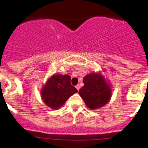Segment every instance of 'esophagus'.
<instances>
[{
	"mask_svg": "<svg viewBox=\"0 0 148 148\" xmlns=\"http://www.w3.org/2000/svg\"><path fill=\"white\" fill-rule=\"evenodd\" d=\"M76 88H77V90H79V89H80V86H79V84H77V86H76Z\"/></svg>",
	"mask_w": 148,
	"mask_h": 148,
	"instance_id": "34e87169",
	"label": "esophagus"
}]
</instances>
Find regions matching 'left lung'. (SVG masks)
<instances>
[{
	"instance_id": "left-lung-1",
	"label": "left lung",
	"mask_w": 148,
	"mask_h": 148,
	"mask_svg": "<svg viewBox=\"0 0 148 148\" xmlns=\"http://www.w3.org/2000/svg\"><path fill=\"white\" fill-rule=\"evenodd\" d=\"M83 82L84 86L79 89V94L90 110L101 108L110 102L112 86L102 73L86 74Z\"/></svg>"
}]
</instances>
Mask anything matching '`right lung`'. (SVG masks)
<instances>
[{"label": "right lung", "mask_w": 148, "mask_h": 148, "mask_svg": "<svg viewBox=\"0 0 148 148\" xmlns=\"http://www.w3.org/2000/svg\"><path fill=\"white\" fill-rule=\"evenodd\" d=\"M70 76L53 74L47 79L41 90L43 102L52 110H58L66 101L78 91L70 82Z\"/></svg>", "instance_id": "1"}]
</instances>
